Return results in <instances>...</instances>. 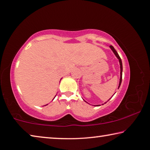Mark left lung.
<instances>
[{"label": "left lung", "instance_id": "obj_1", "mask_svg": "<svg viewBox=\"0 0 150 150\" xmlns=\"http://www.w3.org/2000/svg\"><path fill=\"white\" fill-rule=\"evenodd\" d=\"M110 48L111 49V50L112 51V52L114 53V54L115 55V56L117 57V59H118V62H119V63H120V81H119V85H118V88H119V87H120V85H121V83H122V60H121V59H120V56H119V55H118V54L117 53V52H116V50L115 49V48H114V47L113 46H112V45H110ZM115 94H114V95H115ZM112 95V96H113ZM110 100V99H109ZM86 103H88L87 101H85ZM105 103H106V102H105ZM89 104V103H88ZM102 105H103L104 104H102ZM94 106H100V105H94Z\"/></svg>", "mask_w": 150, "mask_h": 150}]
</instances>
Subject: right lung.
Wrapping results in <instances>:
<instances>
[{"instance_id": "obj_1", "label": "right lung", "mask_w": 150, "mask_h": 150, "mask_svg": "<svg viewBox=\"0 0 150 150\" xmlns=\"http://www.w3.org/2000/svg\"><path fill=\"white\" fill-rule=\"evenodd\" d=\"M55 97H54V98H55Z\"/></svg>"}]
</instances>
